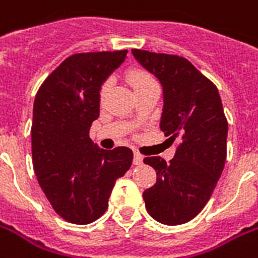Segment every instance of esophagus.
Here are the masks:
<instances>
[{
	"label": "esophagus",
	"instance_id": "34e87169",
	"mask_svg": "<svg viewBox=\"0 0 258 258\" xmlns=\"http://www.w3.org/2000/svg\"><path fill=\"white\" fill-rule=\"evenodd\" d=\"M142 163H143V155L140 154V152H138V151H135V152H134V164L140 165Z\"/></svg>",
	"mask_w": 258,
	"mask_h": 258
}]
</instances>
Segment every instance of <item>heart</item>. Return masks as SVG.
I'll list each match as a JSON object with an SVG mask.
<instances>
[{"label": "heart", "mask_w": 258, "mask_h": 258, "mask_svg": "<svg viewBox=\"0 0 258 258\" xmlns=\"http://www.w3.org/2000/svg\"><path fill=\"white\" fill-rule=\"evenodd\" d=\"M125 78H127L130 86H131L134 91H135V94L148 89V87H151V86L156 85L154 77H152L147 70H143V69H138V68L130 69V70L127 71V74H125ZM107 89H108V82H106V83H103L102 87H100V91H99L100 100H103L104 95H106V93H107Z\"/></svg>", "instance_id": "1"}]
</instances>
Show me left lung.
<instances>
[{"label": "left lung", "mask_w": 258, "mask_h": 258, "mask_svg": "<svg viewBox=\"0 0 258 258\" xmlns=\"http://www.w3.org/2000/svg\"><path fill=\"white\" fill-rule=\"evenodd\" d=\"M133 54L162 83L160 130L179 144L169 163L144 158L156 171L155 185L143 192L146 209L165 225L185 224L208 203L225 164L228 120L221 98L215 83L183 56L140 49Z\"/></svg>", "instance_id": "1"}]
</instances>
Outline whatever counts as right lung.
Returning <instances> with one entry per match:
<instances>
[{
  "label": "right lung",
  "instance_id": "1",
  "mask_svg": "<svg viewBox=\"0 0 258 258\" xmlns=\"http://www.w3.org/2000/svg\"><path fill=\"white\" fill-rule=\"evenodd\" d=\"M127 53L73 54L43 81L35 95L33 167L53 209L69 223L85 225L99 219L116 179L133 164L128 147L102 150L89 135L99 116L100 86Z\"/></svg>",
  "mask_w": 258,
  "mask_h": 258
}]
</instances>
